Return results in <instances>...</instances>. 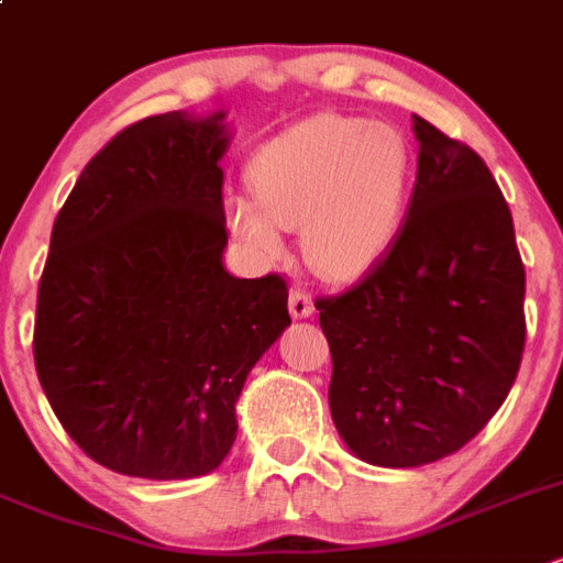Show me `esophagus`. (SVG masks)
<instances>
[{"instance_id": "obj_1", "label": "esophagus", "mask_w": 563, "mask_h": 563, "mask_svg": "<svg viewBox=\"0 0 563 563\" xmlns=\"http://www.w3.org/2000/svg\"><path fill=\"white\" fill-rule=\"evenodd\" d=\"M312 312H316L312 296H309L307 290H301V287H292L290 290V316L296 318V321H301V318H309Z\"/></svg>"}]
</instances>
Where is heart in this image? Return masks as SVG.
<instances>
[{
  "label": "heart",
  "instance_id": "heart-1",
  "mask_svg": "<svg viewBox=\"0 0 563 563\" xmlns=\"http://www.w3.org/2000/svg\"><path fill=\"white\" fill-rule=\"evenodd\" d=\"M416 169V151L396 125L321 113L260 147L247 167L254 198L225 195V223L262 260L282 254V229L298 225L309 265L357 276L399 236Z\"/></svg>",
  "mask_w": 563,
  "mask_h": 563
}]
</instances>
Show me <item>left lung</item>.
Here are the masks:
<instances>
[{
    "instance_id": "obj_1",
    "label": "left lung",
    "mask_w": 563,
    "mask_h": 563,
    "mask_svg": "<svg viewBox=\"0 0 563 563\" xmlns=\"http://www.w3.org/2000/svg\"><path fill=\"white\" fill-rule=\"evenodd\" d=\"M419 173L388 254L318 298L329 410L371 466L412 468L466 446L508 396L525 349V265L492 169L412 117Z\"/></svg>"
}]
</instances>
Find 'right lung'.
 Instances as JSON below:
<instances>
[{"label":"right lung","mask_w":563,"mask_h":563,"mask_svg":"<svg viewBox=\"0 0 563 563\" xmlns=\"http://www.w3.org/2000/svg\"><path fill=\"white\" fill-rule=\"evenodd\" d=\"M225 111L136 122L86 164L58 211L35 309V371L91 461L144 481L209 474L236 399L290 327L276 273L225 271Z\"/></svg>","instance_id":"obj_1"}]
</instances>
